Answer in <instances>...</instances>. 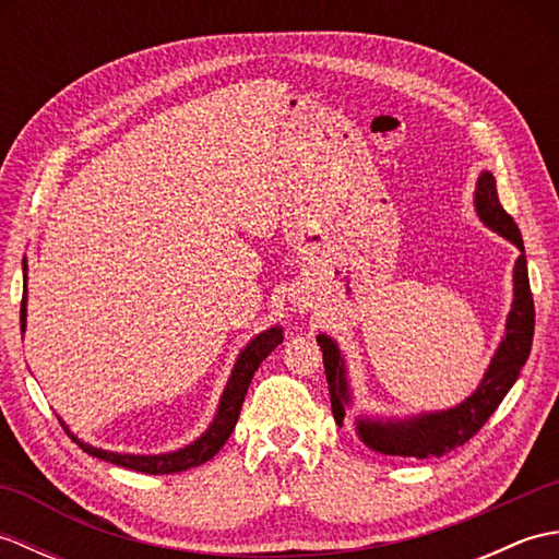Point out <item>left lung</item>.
Here are the masks:
<instances>
[{
    "label": "left lung",
    "mask_w": 559,
    "mask_h": 559,
    "mask_svg": "<svg viewBox=\"0 0 559 559\" xmlns=\"http://www.w3.org/2000/svg\"><path fill=\"white\" fill-rule=\"evenodd\" d=\"M476 213L478 218L507 237L509 242L521 249V257L514 266V302L507 317L504 338L497 348L495 358L490 360L488 372L473 394L461 401L459 406L437 413H420L406 420H379V418H358L355 432L362 442L389 456H408V459H432L444 456L447 451L466 444L480 427L488 423L490 415L500 406L507 391L514 386L521 367L526 365L533 326H536V310H533V295L528 286V269L524 254V240L516 228L514 218L502 209L500 197H497V185L492 173H480L476 185ZM319 348L324 353V372L331 394V411L334 420L343 425L346 418V406L350 403V386L346 377V362H343L341 348L336 341L319 334Z\"/></svg>",
    "instance_id": "1"
}]
</instances>
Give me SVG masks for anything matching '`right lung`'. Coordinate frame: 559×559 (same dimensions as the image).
I'll use <instances>...</instances> for the list:
<instances>
[{"mask_svg":"<svg viewBox=\"0 0 559 559\" xmlns=\"http://www.w3.org/2000/svg\"><path fill=\"white\" fill-rule=\"evenodd\" d=\"M23 281H26V259H23ZM23 331H26V293H23V300H21V334ZM278 343H283L281 326H271L266 331H261L257 338L247 343L245 350L237 355L233 374L228 379V384H225V391H223L221 403H218V413H216V418H213V423L209 425V430L199 439H194L192 444L170 451V454H153V456L117 454V451L98 449V447L79 442V439L69 432V427L62 420L59 423H62L67 435H71V439L79 442V447L86 451V454L103 459V461H110V463H115V466L148 473V476H163V473H180L187 468L201 466V463H206L209 459L216 456L221 447L228 442L230 432L235 430V423H237V418H240V408H242L249 382H252V377L259 370V365L264 362L266 355L276 348Z\"/></svg>","mask_w":559,"mask_h":559,"instance_id":"1","label":"right lung"}]
</instances>
